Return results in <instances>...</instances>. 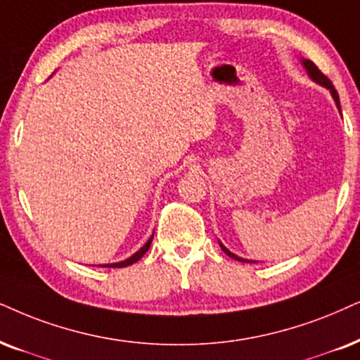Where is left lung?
Instances as JSON below:
<instances>
[{"mask_svg": "<svg viewBox=\"0 0 360 360\" xmlns=\"http://www.w3.org/2000/svg\"><path fill=\"white\" fill-rule=\"evenodd\" d=\"M302 66L306 68V71H307V75H309V78H311L312 81H316V83H319L321 86H324V88H327L330 91V94H332V98H334V101H335V106L339 108V111H340V103H339V94H338V91H335V88L334 86H332V83H330V79L327 78V76H324L321 72V70L319 68H317L316 65H314L312 61H309V59H302ZM219 245H221V249L222 251H224L227 256L229 257H233V259H236V261H239V262H256V261H248V259H243V257H239V256H236V254H233L229 251V249L227 248H224V245H222L221 243H219Z\"/></svg>", "mask_w": 360, "mask_h": 360, "instance_id": "left-lung-1", "label": "left lung"}]
</instances>
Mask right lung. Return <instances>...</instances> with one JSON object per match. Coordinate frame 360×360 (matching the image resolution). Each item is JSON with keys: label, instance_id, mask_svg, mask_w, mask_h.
I'll list each match as a JSON object with an SVG mask.
<instances>
[{"label": "right lung", "instance_id": "right-lung-1", "mask_svg": "<svg viewBox=\"0 0 360 360\" xmlns=\"http://www.w3.org/2000/svg\"><path fill=\"white\" fill-rule=\"evenodd\" d=\"M151 243H153V236L151 238L148 239V243L143 245V248L139 249L138 252L136 254H133V256L131 257H127L126 261H121V262H115V264H103V267H126V266H131V264H134V262H138L141 257L144 256V254L148 252V249H149V245H151Z\"/></svg>", "mask_w": 360, "mask_h": 360}]
</instances>
